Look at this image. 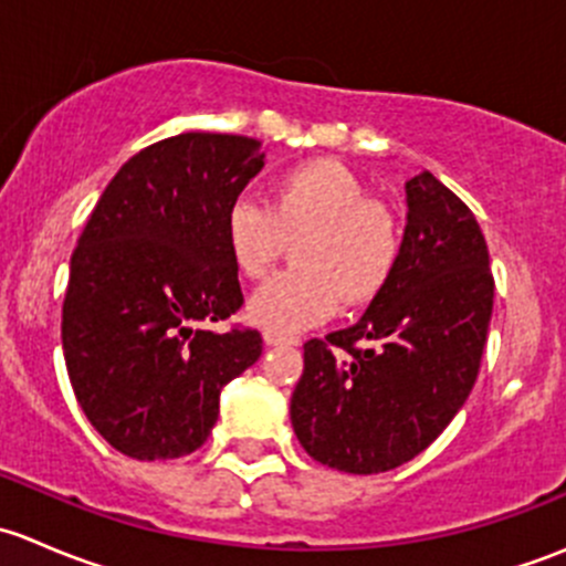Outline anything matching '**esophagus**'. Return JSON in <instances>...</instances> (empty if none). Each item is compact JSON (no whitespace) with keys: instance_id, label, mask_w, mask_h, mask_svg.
Masks as SVG:
<instances>
[{"instance_id":"esophagus-1","label":"esophagus","mask_w":566,"mask_h":566,"mask_svg":"<svg viewBox=\"0 0 566 566\" xmlns=\"http://www.w3.org/2000/svg\"><path fill=\"white\" fill-rule=\"evenodd\" d=\"M265 345H298L295 336H284V334H273V331H265Z\"/></svg>"}]
</instances>
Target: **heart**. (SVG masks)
<instances>
[{"mask_svg": "<svg viewBox=\"0 0 566 566\" xmlns=\"http://www.w3.org/2000/svg\"><path fill=\"white\" fill-rule=\"evenodd\" d=\"M295 238V268L251 298L249 317L273 334L319 323L336 304L367 306L389 287L399 227L389 208L336 161H306L271 182L268 208L238 199L224 216V243L243 276L260 282Z\"/></svg>", "mask_w": 566, "mask_h": 566, "instance_id": "1", "label": "heart"}]
</instances>
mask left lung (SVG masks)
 <instances>
[{"label": "left lung", "instance_id": "1", "mask_svg": "<svg viewBox=\"0 0 566 566\" xmlns=\"http://www.w3.org/2000/svg\"><path fill=\"white\" fill-rule=\"evenodd\" d=\"M408 227L389 287L358 323L304 345L290 419L323 465L380 473L413 460L476 384L495 279L476 219L432 172L405 182Z\"/></svg>", "mask_w": 566, "mask_h": 566}]
</instances>
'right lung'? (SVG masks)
Here are the masks:
<instances>
[{"mask_svg":"<svg viewBox=\"0 0 566 566\" xmlns=\"http://www.w3.org/2000/svg\"><path fill=\"white\" fill-rule=\"evenodd\" d=\"M260 142L180 134L119 167L71 256L62 301L67 378L119 454L172 460L208 441L219 394L262 353L243 306L224 216L262 169Z\"/></svg>","mask_w":566,"mask_h":566,"instance_id":"obj_1","label":"right lung"}]
</instances>
